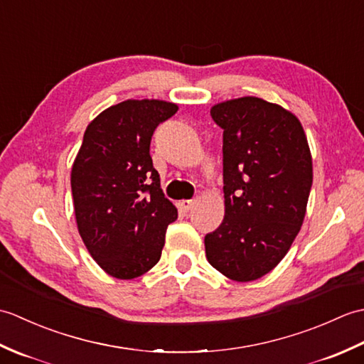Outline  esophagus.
Returning <instances> with one entry per match:
<instances>
[{
	"instance_id": "obj_1",
	"label": "esophagus",
	"mask_w": 364,
	"mask_h": 364,
	"mask_svg": "<svg viewBox=\"0 0 364 364\" xmlns=\"http://www.w3.org/2000/svg\"><path fill=\"white\" fill-rule=\"evenodd\" d=\"M192 206H194V200H180V202H178V208H180V211L183 213H188Z\"/></svg>"
}]
</instances>
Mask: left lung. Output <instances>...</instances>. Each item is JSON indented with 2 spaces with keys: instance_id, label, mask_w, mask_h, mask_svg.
Here are the masks:
<instances>
[{
  "instance_id": "1",
  "label": "left lung",
  "mask_w": 364,
  "mask_h": 364,
  "mask_svg": "<svg viewBox=\"0 0 364 364\" xmlns=\"http://www.w3.org/2000/svg\"><path fill=\"white\" fill-rule=\"evenodd\" d=\"M223 129L220 227L205 236L210 264L235 282L269 274L299 235L313 184V159L300 120L258 97L211 107Z\"/></svg>"
}]
</instances>
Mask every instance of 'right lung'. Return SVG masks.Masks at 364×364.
I'll list each match as a JSON object with an SVG mask.
<instances>
[{
    "mask_svg": "<svg viewBox=\"0 0 364 364\" xmlns=\"http://www.w3.org/2000/svg\"><path fill=\"white\" fill-rule=\"evenodd\" d=\"M178 111L164 100H127L92 120L70 183L75 218L90 257L106 274L131 280L156 264L178 218L153 167L150 142Z\"/></svg>",
    "mask_w": 364,
    "mask_h": 364,
    "instance_id": "add662e5",
    "label": "right lung"
}]
</instances>
